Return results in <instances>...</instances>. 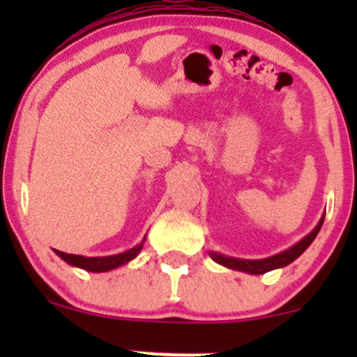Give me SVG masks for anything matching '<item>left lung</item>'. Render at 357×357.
<instances>
[{"instance_id":"8db88e82","label":"left lung","mask_w":357,"mask_h":357,"mask_svg":"<svg viewBox=\"0 0 357 357\" xmlns=\"http://www.w3.org/2000/svg\"><path fill=\"white\" fill-rule=\"evenodd\" d=\"M323 221H325V215L319 219V222L316 225V228L309 233L307 236L301 240V242L295 243L294 247L287 248V250L280 252V254L271 255V257L266 259H238V257H228V255L218 254V252H208L212 259H214L218 264L225 266V268L235 269V271H242V273H248V275H264V273L273 271V269L278 268H285L289 266L290 262H294L295 259L298 257L301 254H304V250L314 242V238L318 236L319 229H321Z\"/></svg>"}]
</instances>
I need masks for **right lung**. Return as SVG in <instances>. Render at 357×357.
<instances>
[{
  "mask_svg": "<svg viewBox=\"0 0 357 357\" xmlns=\"http://www.w3.org/2000/svg\"><path fill=\"white\" fill-rule=\"evenodd\" d=\"M145 240H146V235L143 236V240L138 243V245L129 248V250L121 252V254H114V255H103V257H84V255L66 254V252L62 250H55V254L59 255L60 259H63L67 264L75 266V268H81L84 269V271L105 273V271H112V269L119 268V266L128 264L129 261H132V259L142 252Z\"/></svg>",
  "mask_w": 357,
  "mask_h": 357,
  "instance_id": "1",
  "label": "right lung"
}]
</instances>
